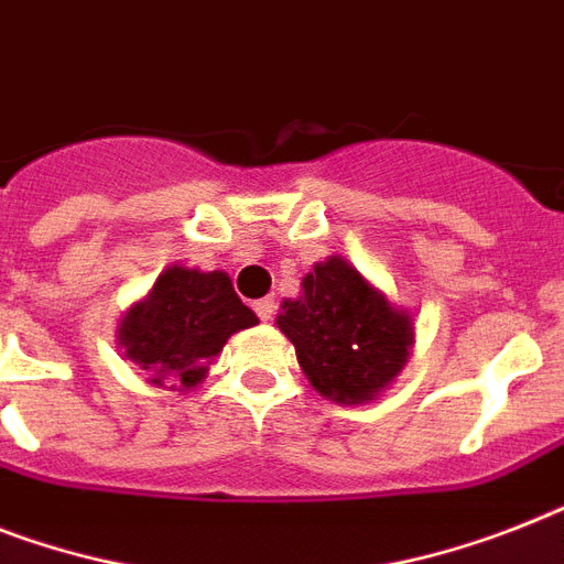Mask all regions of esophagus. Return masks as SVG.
<instances>
[{
  "mask_svg": "<svg viewBox=\"0 0 564 564\" xmlns=\"http://www.w3.org/2000/svg\"><path fill=\"white\" fill-rule=\"evenodd\" d=\"M253 311H256V316H259V319H264V323H268V319H273V311H276V302H273V296H264V300H256V302H253Z\"/></svg>",
  "mask_w": 564,
  "mask_h": 564,
  "instance_id": "esophagus-1",
  "label": "esophagus"
}]
</instances>
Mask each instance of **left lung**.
Here are the masks:
<instances>
[{"label":"left lung","mask_w":564,"mask_h":564,"mask_svg":"<svg viewBox=\"0 0 564 564\" xmlns=\"http://www.w3.org/2000/svg\"><path fill=\"white\" fill-rule=\"evenodd\" d=\"M279 328L316 392L337 403L375 398L403 369L412 323L346 259H328L302 279V296L288 300Z\"/></svg>","instance_id":"8db88e82"}]
</instances>
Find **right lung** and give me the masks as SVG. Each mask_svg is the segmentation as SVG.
Returning a JSON list of instances; mask_svg holds the SVG:
<instances>
[{"mask_svg":"<svg viewBox=\"0 0 564 564\" xmlns=\"http://www.w3.org/2000/svg\"><path fill=\"white\" fill-rule=\"evenodd\" d=\"M253 311L236 296L227 273L170 268L149 300L134 305L120 325V346L141 369L155 371L152 383L175 377L184 389L207 371V360L227 337L256 325Z\"/></svg>","mask_w":564,"mask_h":564,"instance_id":"obj_1","label":"right lung"}]
</instances>
